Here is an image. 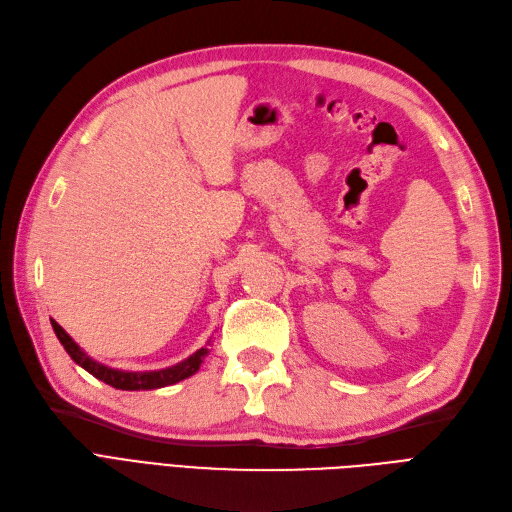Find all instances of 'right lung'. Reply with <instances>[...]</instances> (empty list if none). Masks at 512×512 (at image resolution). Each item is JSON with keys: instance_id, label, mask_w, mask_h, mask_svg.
Segmentation results:
<instances>
[{"instance_id": "right-lung-1", "label": "right lung", "mask_w": 512, "mask_h": 512, "mask_svg": "<svg viewBox=\"0 0 512 512\" xmlns=\"http://www.w3.org/2000/svg\"><path fill=\"white\" fill-rule=\"evenodd\" d=\"M52 329L59 337V342L63 344V348L67 350V354L73 358V363H78L82 369H86L90 375L97 377V380L109 384L111 388L116 390H156V388H164L170 384H177L185 377L194 375L200 365L204 363V358L208 354V348H200L198 352H194L185 361L173 365V367H166L160 371H120V369H111L107 365H101L97 361H92V358L73 342L69 337V333L56 323V320L50 318Z\"/></svg>"}]
</instances>
